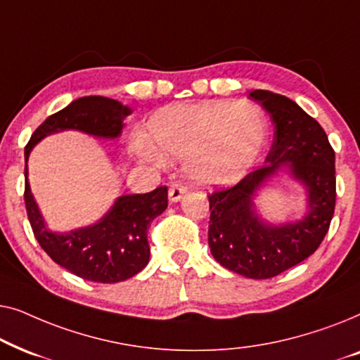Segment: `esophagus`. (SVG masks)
Listing matches in <instances>:
<instances>
[{
	"instance_id": "esophagus-1",
	"label": "esophagus",
	"mask_w": 360,
	"mask_h": 360,
	"mask_svg": "<svg viewBox=\"0 0 360 360\" xmlns=\"http://www.w3.org/2000/svg\"><path fill=\"white\" fill-rule=\"evenodd\" d=\"M188 191V188L184 184H180V181H175V184L170 185L169 188V198L170 201H180L184 198V195Z\"/></svg>"
}]
</instances>
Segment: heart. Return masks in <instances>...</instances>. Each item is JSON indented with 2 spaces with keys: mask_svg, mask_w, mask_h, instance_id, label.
Returning <instances> with one entry per match:
<instances>
[{
  "mask_svg": "<svg viewBox=\"0 0 360 360\" xmlns=\"http://www.w3.org/2000/svg\"><path fill=\"white\" fill-rule=\"evenodd\" d=\"M149 141L136 139L142 159L184 160L185 172L205 186L243 179L264 149L267 126L249 103L205 100L157 111L147 124Z\"/></svg>",
  "mask_w": 360,
  "mask_h": 360,
  "instance_id": "b5f03b06",
  "label": "heart"
}]
</instances>
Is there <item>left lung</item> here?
<instances>
[{
	"instance_id": "left-lung-1",
	"label": "left lung",
	"mask_w": 360,
	"mask_h": 360,
	"mask_svg": "<svg viewBox=\"0 0 360 360\" xmlns=\"http://www.w3.org/2000/svg\"><path fill=\"white\" fill-rule=\"evenodd\" d=\"M249 96L272 117V147L265 165L208 196V244L223 267L262 280L303 262L323 243L336 206V170L326 132L297 103L267 90H254ZM282 168L305 186L309 211L302 220L277 226L257 214L253 196Z\"/></svg>"
}]
</instances>
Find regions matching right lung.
I'll return each instance as SVG.
<instances>
[{
  "instance_id": "1",
  "label": "right lung",
  "mask_w": 360,
  "mask_h": 360,
  "mask_svg": "<svg viewBox=\"0 0 360 360\" xmlns=\"http://www.w3.org/2000/svg\"><path fill=\"white\" fill-rule=\"evenodd\" d=\"M131 112V108L111 98H78L56 115L49 116L34 131L24 149V201L34 236L53 262L90 282L117 283L134 277L146 267L150 257L147 229L169 205L167 186H159L142 195H122L98 223L70 233H53L47 229L31 193L27 159L39 141L60 131H82L95 137L116 139L121 136L126 116Z\"/></svg>"
}]
</instances>
